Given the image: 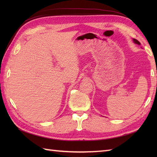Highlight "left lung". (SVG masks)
Listing matches in <instances>:
<instances>
[{
	"instance_id": "8db88e82",
	"label": "left lung",
	"mask_w": 157,
	"mask_h": 157,
	"mask_svg": "<svg viewBox=\"0 0 157 157\" xmlns=\"http://www.w3.org/2000/svg\"><path fill=\"white\" fill-rule=\"evenodd\" d=\"M133 42H134L135 44H138V45H140L141 44H140V42L137 40H136V39H133Z\"/></svg>"
}]
</instances>
